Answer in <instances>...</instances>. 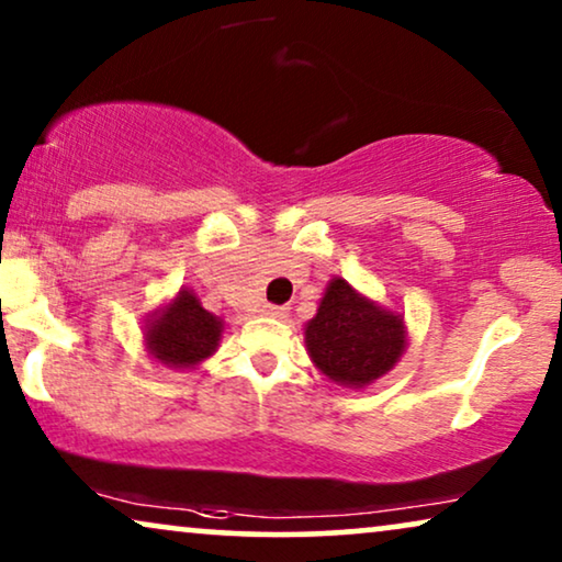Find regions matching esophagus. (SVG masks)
Segmentation results:
<instances>
[{
	"label": "esophagus",
	"instance_id": "esophagus-1",
	"mask_svg": "<svg viewBox=\"0 0 562 562\" xmlns=\"http://www.w3.org/2000/svg\"><path fill=\"white\" fill-rule=\"evenodd\" d=\"M263 317H273V319H283L289 314L286 306H276V304H263V310H260Z\"/></svg>",
	"mask_w": 562,
	"mask_h": 562
}]
</instances>
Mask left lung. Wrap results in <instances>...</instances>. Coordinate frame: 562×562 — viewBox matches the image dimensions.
Instances as JSON below:
<instances>
[{
	"label": "left lung",
	"instance_id": "1",
	"mask_svg": "<svg viewBox=\"0 0 562 562\" xmlns=\"http://www.w3.org/2000/svg\"><path fill=\"white\" fill-rule=\"evenodd\" d=\"M312 363L342 389H366L386 375L406 350L404 314L333 276L317 314L304 325Z\"/></svg>",
	"mask_w": 562,
	"mask_h": 562
}]
</instances>
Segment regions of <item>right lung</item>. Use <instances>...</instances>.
Segmentation results:
<instances>
[{
    "mask_svg": "<svg viewBox=\"0 0 562 562\" xmlns=\"http://www.w3.org/2000/svg\"><path fill=\"white\" fill-rule=\"evenodd\" d=\"M225 319L206 312L194 289L181 286L173 299L145 314L143 345L158 366L191 371L220 348Z\"/></svg>",
    "mask_w": 562,
    "mask_h": 562,
    "instance_id": "1",
    "label": "right lung"
}]
</instances>
